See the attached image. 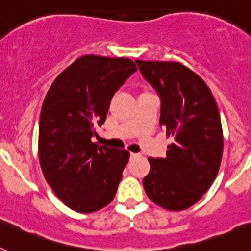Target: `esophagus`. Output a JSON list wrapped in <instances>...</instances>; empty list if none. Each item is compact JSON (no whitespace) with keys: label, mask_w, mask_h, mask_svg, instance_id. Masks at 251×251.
<instances>
[{"label":"esophagus","mask_w":251,"mask_h":251,"mask_svg":"<svg viewBox=\"0 0 251 251\" xmlns=\"http://www.w3.org/2000/svg\"><path fill=\"white\" fill-rule=\"evenodd\" d=\"M130 158H136V157H138V154H137V153H133V152H130Z\"/></svg>","instance_id":"obj_1"}]
</instances>
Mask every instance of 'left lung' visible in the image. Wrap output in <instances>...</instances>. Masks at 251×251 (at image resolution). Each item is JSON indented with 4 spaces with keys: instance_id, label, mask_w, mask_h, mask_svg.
<instances>
[{
    "instance_id": "1",
    "label": "left lung",
    "mask_w": 251,
    "mask_h": 251,
    "mask_svg": "<svg viewBox=\"0 0 251 251\" xmlns=\"http://www.w3.org/2000/svg\"><path fill=\"white\" fill-rule=\"evenodd\" d=\"M161 99L159 124L167 137L165 158H150L143 187L154 203L171 211L191 207L216 178L223 157L220 113L205 81L182 64L136 60Z\"/></svg>"
}]
</instances>
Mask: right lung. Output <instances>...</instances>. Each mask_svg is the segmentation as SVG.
<instances>
[{"mask_svg": "<svg viewBox=\"0 0 251 251\" xmlns=\"http://www.w3.org/2000/svg\"><path fill=\"white\" fill-rule=\"evenodd\" d=\"M137 72L126 57L85 55L50 86L39 126V158L50 187L81 214L110 203L129 152L98 146L95 127L105 122L113 95Z\"/></svg>", "mask_w": 251, "mask_h": 251, "instance_id": "1", "label": "right lung"}]
</instances>
